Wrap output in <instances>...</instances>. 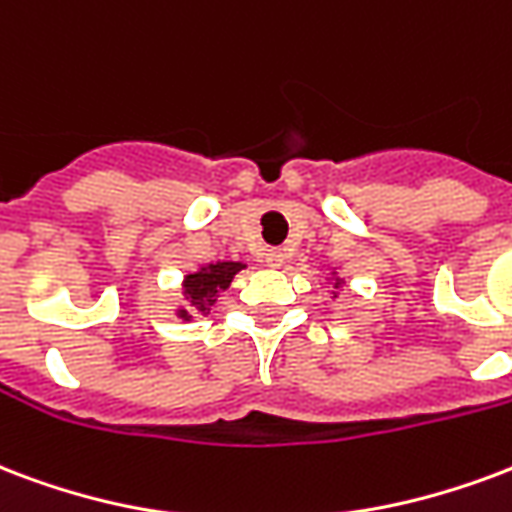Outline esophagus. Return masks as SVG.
<instances>
[{
	"instance_id": "esophagus-1",
	"label": "esophagus",
	"mask_w": 512,
	"mask_h": 512,
	"mask_svg": "<svg viewBox=\"0 0 512 512\" xmlns=\"http://www.w3.org/2000/svg\"><path fill=\"white\" fill-rule=\"evenodd\" d=\"M283 259H286V256H283V251L267 253V264H270V267H280V264H283Z\"/></svg>"
}]
</instances>
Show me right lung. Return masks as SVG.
<instances>
[{"label": "right lung", "mask_w": 512, "mask_h": 512, "mask_svg": "<svg viewBox=\"0 0 512 512\" xmlns=\"http://www.w3.org/2000/svg\"><path fill=\"white\" fill-rule=\"evenodd\" d=\"M242 270V264L237 261H221V264H210L197 275H188L186 278V302L191 305V310L197 313H207L210 305L218 297V291L232 283V278ZM186 315V310H183Z\"/></svg>", "instance_id": "right-lung-1"}]
</instances>
